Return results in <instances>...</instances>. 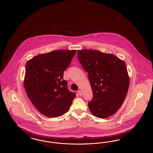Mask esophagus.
<instances>
[{
  "mask_svg": "<svg viewBox=\"0 0 153 153\" xmlns=\"http://www.w3.org/2000/svg\"><path fill=\"white\" fill-rule=\"evenodd\" d=\"M77 93H78V94H79L80 96H82V91L81 90H79V91H77Z\"/></svg>",
  "mask_w": 153,
  "mask_h": 153,
  "instance_id": "34e87169",
  "label": "esophagus"
}]
</instances>
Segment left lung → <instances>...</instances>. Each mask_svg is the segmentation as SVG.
<instances>
[{
	"mask_svg": "<svg viewBox=\"0 0 153 153\" xmlns=\"http://www.w3.org/2000/svg\"><path fill=\"white\" fill-rule=\"evenodd\" d=\"M77 57L88 77L93 93L89 109L97 118L114 115L126 96L130 79L125 62L114 54L97 50L77 51Z\"/></svg>",
	"mask_w": 153,
	"mask_h": 153,
	"instance_id": "8db88e82",
	"label": "left lung"
}]
</instances>
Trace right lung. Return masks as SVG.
Here are the masks:
<instances>
[{
    "label": "right lung",
    "instance_id": "right-lung-1",
    "mask_svg": "<svg viewBox=\"0 0 153 153\" xmlns=\"http://www.w3.org/2000/svg\"><path fill=\"white\" fill-rule=\"evenodd\" d=\"M76 50L61 49L39 54L27 61L24 86L30 101L42 115L55 118L70 108L75 93L67 88L63 72Z\"/></svg>",
    "mask_w": 153,
    "mask_h": 153
}]
</instances>
